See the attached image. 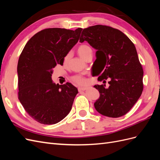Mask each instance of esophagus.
<instances>
[{
    "instance_id": "obj_1",
    "label": "esophagus",
    "mask_w": 160,
    "mask_h": 160,
    "mask_svg": "<svg viewBox=\"0 0 160 160\" xmlns=\"http://www.w3.org/2000/svg\"><path fill=\"white\" fill-rule=\"evenodd\" d=\"M88 89V88H78V90H79V91H85V90H87Z\"/></svg>"
}]
</instances>
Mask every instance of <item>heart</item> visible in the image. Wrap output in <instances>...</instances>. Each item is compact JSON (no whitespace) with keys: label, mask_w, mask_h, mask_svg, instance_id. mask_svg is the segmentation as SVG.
<instances>
[{"label":"heart","mask_w":160,"mask_h":160,"mask_svg":"<svg viewBox=\"0 0 160 160\" xmlns=\"http://www.w3.org/2000/svg\"><path fill=\"white\" fill-rule=\"evenodd\" d=\"M77 52H78V54L81 57L83 58V59H85V57L88 56L89 53L92 52V51L89 46L86 45H81L78 47V49H77ZM69 58L70 54L68 53V54H67L64 57L65 63H67V62H68V61L69 60ZM71 79L74 83L78 85H85L88 83V79H86V77L81 75H75L72 76Z\"/></svg>","instance_id":"obj_1"}]
</instances>
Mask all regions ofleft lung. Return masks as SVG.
Returning a JSON list of instances; mask_svg holds the SVG:
<instances>
[{
  "label": "left lung",
  "instance_id": "1",
  "mask_svg": "<svg viewBox=\"0 0 160 160\" xmlns=\"http://www.w3.org/2000/svg\"><path fill=\"white\" fill-rule=\"evenodd\" d=\"M88 41L97 50L93 76L105 85H96L100 98L94 103L95 109L109 118H119L133 108L143 89V71L135 47L121 31L97 25L84 28L79 42Z\"/></svg>",
  "mask_w": 160,
  "mask_h": 160
}]
</instances>
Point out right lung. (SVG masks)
<instances>
[{"mask_svg":"<svg viewBox=\"0 0 160 160\" xmlns=\"http://www.w3.org/2000/svg\"><path fill=\"white\" fill-rule=\"evenodd\" d=\"M82 28H45L27 42L19 57L18 98L37 122L55 124L71 109L78 90L71 83H52V69L62 65L64 57L78 42Z\"/></svg>","mask_w":160,"mask_h":160,"instance_id":"add662e5","label":"right lung"}]
</instances>
